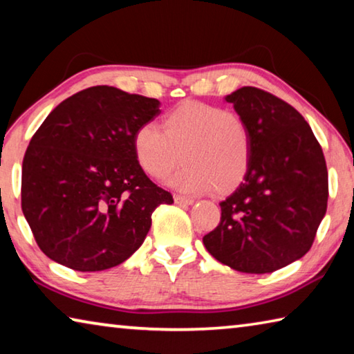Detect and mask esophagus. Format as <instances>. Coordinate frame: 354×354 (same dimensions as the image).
<instances>
[{
  "instance_id": "esophagus-1",
  "label": "esophagus",
  "mask_w": 354,
  "mask_h": 354,
  "mask_svg": "<svg viewBox=\"0 0 354 354\" xmlns=\"http://www.w3.org/2000/svg\"><path fill=\"white\" fill-rule=\"evenodd\" d=\"M173 200H175L176 205H181V206L194 205V200L189 198V196H184V195H175L173 196Z\"/></svg>"
}]
</instances>
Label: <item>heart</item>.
I'll return each instance as SVG.
<instances>
[{
    "mask_svg": "<svg viewBox=\"0 0 354 354\" xmlns=\"http://www.w3.org/2000/svg\"><path fill=\"white\" fill-rule=\"evenodd\" d=\"M160 129L143 123L133 136L142 170L162 178L178 164L169 183L187 194L227 195L247 178L253 142L245 120L236 112L201 101H184L162 117Z\"/></svg>",
    "mask_w": 354,
    "mask_h": 354,
    "instance_id": "b5f03b06",
    "label": "heart"
}]
</instances>
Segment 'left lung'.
I'll use <instances>...</instances> for the list:
<instances>
[{
	"instance_id": "1",
	"label": "left lung",
	"mask_w": 354,
	"mask_h": 354,
	"mask_svg": "<svg viewBox=\"0 0 354 354\" xmlns=\"http://www.w3.org/2000/svg\"><path fill=\"white\" fill-rule=\"evenodd\" d=\"M225 101L247 122L253 153L247 178L220 203V223L203 243L237 272L272 273L313 247L328 205L325 156L301 113L274 95L242 87Z\"/></svg>"
}]
</instances>
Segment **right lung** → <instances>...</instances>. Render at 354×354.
Returning <instances> with one entry per match:
<instances>
[{"label": "right lung", "instance_id": "1", "mask_svg": "<svg viewBox=\"0 0 354 354\" xmlns=\"http://www.w3.org/2000/svg\"><path fill=\"white\" fill-rule=\"evenodd\" d=\"M160 103L109 86L75 93L35 131L23 159L21 209L35 242L57 263L101 272L139 250L159 205H171L142 170L133 136Z\"/></svg>", "mask_w": 354, "mask_h": 354}]
</instances>
